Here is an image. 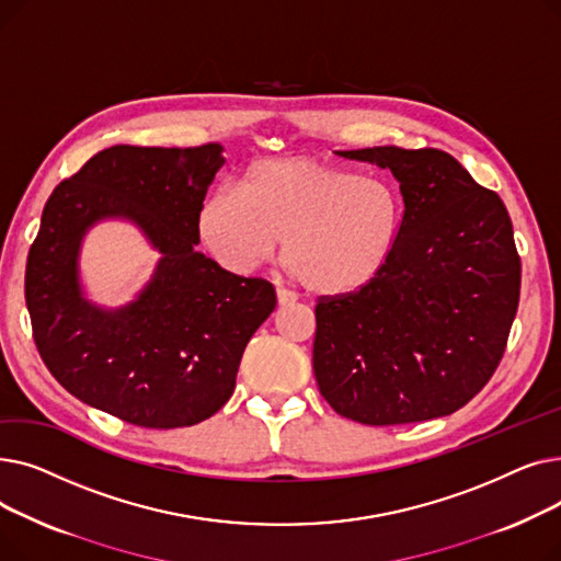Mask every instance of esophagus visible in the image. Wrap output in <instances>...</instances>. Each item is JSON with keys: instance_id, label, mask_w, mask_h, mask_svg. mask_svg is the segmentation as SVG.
I'll return each mask as SVG.
<instances>
[{"instance_id": "obj_1", "label": "esophagus", "mask_w": 561, "mask_h": 561, "mask_svg": "<svg viewBox=\"0 0 561 561\" xmlns=\"http://www.w3.org/2000/svg\"><path fill=\"white\" fill-rule=\"evenodd\" d=\"M277 302H279V307H286V305L298 302V296L286 288H277Z\"/></svg>"}]
</instances>
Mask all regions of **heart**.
Listing matches in <instances>:
<instances>
[{
	"label": "heart",
	"mask_w": 561,
	"mask_h": 561,
	"mask_svg": "<svg viewBox=\"0 0 561 561\" xmlns=\"http://www.w3.org/2000/svg\"><path fill=\"white\" fill-rule=\"evenodd\" d=\"M402 195L385 176L357 174L313 157L252 163L239 191L206 197L197 214L204 248L233 275L282 256L318 296L370 284L396 250Z\"/></svg>",
	"instance_id": "obj_1"
}]
</instances>
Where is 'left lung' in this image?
Returning <instances> with one entry per match:
<instances>
[{"label":"left lung","instance_id":"left-lung-1","mask_svg":"<svg viewBox=\"0 0 561 561\" xmlns=\"http://www.w3.org/2000/svg\"><path fill=\"white\" fill-rule=\"evenodd\" d=\"M336 154L389 170L404 214L387 268L316 305L318 389L336 414L364 425L448 416L491 379L518 309L510 214L434 147Z\"/></svg>","mask_w":561,"mask_h":561}]
</instances>
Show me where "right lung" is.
I'll return each mask as SVG.
<instances>
[{
  "label": "right lung",
  "instance_id": "1",
  "mask_svg": "<svg viewBox=\"0 0 561 561\" xmlns=\"http://www.w3.org/2000/svg\"><path fill=\"white\" fill-rule=\"evenodd\" d=\"M222 145H113L49 195L28 250L24 296L41 357L81 402L152 430L211 419L231 398L243 350L277 305L273 284L222 271L195 250L197 214ZM104 219L131 221L160 252L127 306L84 296L78 256Z\"/></svg>",
  "mask_w": 561,
  "mask_h": 561
}]
</instances>
